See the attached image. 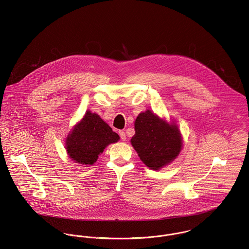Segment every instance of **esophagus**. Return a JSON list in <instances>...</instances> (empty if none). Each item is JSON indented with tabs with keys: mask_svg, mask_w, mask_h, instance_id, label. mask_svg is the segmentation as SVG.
Instances as JSON below:
<instances>
[{
	"mask_svg": "<svg viewBox=\"0 0 249 249\" xmlns=\"http://www.w3.org/2000/svg\"><path fill=\"white\" fill-rule=\"evenodd\" d=\"M119 134H120V137H121L122 141H125L126 137H125V133H124V131L121 130V131H119Z\"/></svg>",
	"mask_w": 249,
	"mask_h": 249,
	"instance_id": "esophagus-1",
	"label": "esophagus"
}]
</instances>
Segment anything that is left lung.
Instances as JSON below:
<instances>
[{
    "instance_id": "1",
    "label": "left lung",
    "mask_w": 249,
    "mask_h": 249,
    "mask_svg": "<svg viewBox=\"0 0 249 249\" xmlns=\"http://www.w3.org/2000/svg\"><path fill=\"white\" fill-rule=\"evenodd\" d=\"M134 126L135 134L130 142L150 170H160L178 157L183 143L176 124H169L146 110L138 115Z\"/></svg>"
}]
</instances>
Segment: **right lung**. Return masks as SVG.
Returning a JSON list of instances; mask_svg holds the SVG:
<instances>
[{"label": "right lung", "instance_id": "obj_1", "mask_svg": "<svg viewBox=\"0 0 249 249\" xmlns=\"http://www.w3.org/2000/svg\"><path fill=\"white\" fill-rule=\"evenodd\" d=\"M119 139V135L98 114L87 111L67 136L66 149L75 163L93 165L107 145Z\"/></svg>", "mask_w": 249, "mask_h": 249}]
</instances>
